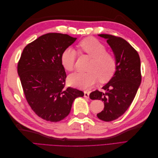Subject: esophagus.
I'll use <instances>...</instances> for the list:
<instances>
[{
  "instance_id": "obj_1",
  "label": "esophagus",
  "mask_w": 158,
  "mask_h": 158,
  "mask_svg": "<svg viewBox=\"0 0 158 158\" xmlns=\"http://www.w3.org/2000/svg\"><path fill=\"white\" fill-rule=\"evenodd\" d=\"M84 98H89V93L86 92V91H85V92H84Z\"/></svg>"
}]
</instances>
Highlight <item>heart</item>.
Listing matches in <instances>:
<instances>
[{"label":"heart","instance_id":"1","mask_svg":"<svg viewBox=\"0 0 158 158\" xmlns=\"http://www.w3.org/2000/svg\"><path fill=\"white\" fill-rule=\"evenodd\" d=\"M79 52L86 54L93 59L88 68V73H74L69 76V82L73 86L83 89L90 88L99 80L106 82L111 79L117 69V60L113 55L107 52L106 46L94 37H87L81 40L77 45ZM76 51L66 48L60 56L63 67L69 72L75 67Z\"/></svg>","mask_w":158,"mask_h":158}]
</instances>
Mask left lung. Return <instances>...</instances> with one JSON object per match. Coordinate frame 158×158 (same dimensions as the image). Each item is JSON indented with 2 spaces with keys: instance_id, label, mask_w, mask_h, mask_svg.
I'll list each match as a JSON object with an SVG mask.
<instances>
[{
  "instance_id": "obj_1",
  "label": "left lung",
  "mask_w": 158,
  "mask_h": 158,
  "mask_svg": "<svg viewBox=\"0 0 158 158\" xmlns=\"http://www.w3.org/2000/svg\"><path fill=\"white\" fill-rule=\"evenodd\" d=\"M107 39L115 55L117 69L113 77L102 88L104 92L95 90L91 99L104 102V108L97 114L104 121H112L125 113L135 98L142 80L140 59L136 49L123 38L109 34H99Z\"/></svg>"
}]
</instances>
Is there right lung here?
I'll return each instance as SVG.
<instances>
[{
  "instance_id": "1",
  "label": "right lung",
  "mask_w": 158,
  "mask_h": 158,
  "mask_svg": "<svg viewBox=\"0 0 158 158\" xmlns=\"http://www.w3.org/2000/svg\"><path fill=\"white\" fill-rule=\"evenodd\" d=\"M77 39L67 34L49 33L23 49L18 63L23 94L38 117L59 122L70 113L74 100L83 97L76 88H65L66 74L60 63L62 52Z\"/></svg>"
}]
</instances>
